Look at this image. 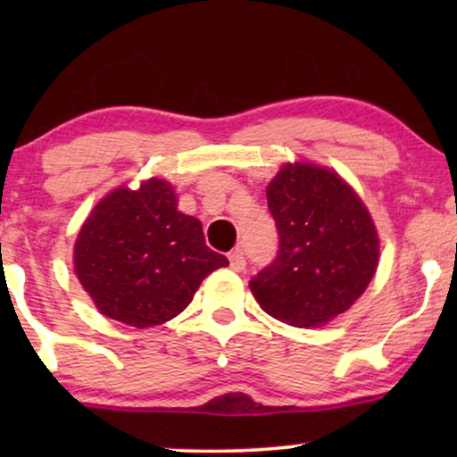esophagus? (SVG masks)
Segmentation results:
<instances>
[{"label":"esophagus","instance_id":"obj_1","mask_svg":"<svg viewBox=\"0 0 457 457\" xmlns=\"http://www.w3.org/2000/svg\"><path fill=\"white\" fill-rule=\"evenodd\" d=\"M228 262H230V268H233L235 272L245 270V258H243L241 249H235V252H230L228 253Z\"/></svg>","mask_w":457,"mask_h":457}]
</instances>
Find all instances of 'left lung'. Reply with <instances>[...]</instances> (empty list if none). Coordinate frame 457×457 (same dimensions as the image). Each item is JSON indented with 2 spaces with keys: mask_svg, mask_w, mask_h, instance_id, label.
<instances>
[{
  "mask_svg": "<svg viewBox=\"0 0 457 457\" xmlns=\"http://www.w3.org/2000/svg\"><path fill=\"white\" fill-rule=\"evenodd\" d=\"M278 252L249 280L262 310L291 327H322L352 308L378 266L366 205L339 174L285 164L266 187Z\"/></svg>",
  "mask_w": 457,
  "mask_h": 457,
  "instance_id": "1",
  "label": "left lung"
}]
</instances>
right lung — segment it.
<instances>
[{"label":"right lung","instance_id":"add662e5","mask_svg":"<svg viewBox=\"0 0 457 457\" xmlns=\"http://www.w3.org/2000/svg\"><path fill=\"white\" fill-rule=\"evenodd\" d=\"M222 266L228 260L205 245L202 222L177 210L162 179L108 193L74 243V270L97 310L137 328L179 316Z\"/></svg>","mask_w":457,"mask_h":457}]
</instances>
